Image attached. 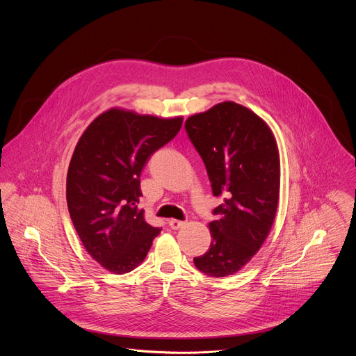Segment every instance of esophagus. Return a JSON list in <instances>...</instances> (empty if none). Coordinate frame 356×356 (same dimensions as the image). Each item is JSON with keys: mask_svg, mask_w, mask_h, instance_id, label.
<instances>
[{"mask_svg": "<svg viewBox=\"0 0 356 356\" xmlns=\"http://www.w3.org/2000/svg\"><path fill=\"white\" fill-rule=\"evenodd\" d=\"M184 224H186V221H180V220H170L169 221V227L172 229H179V228L184 227Z\"/></svg>", "mask_w": 356, "mask_h": 356, "instance_id": "obj_1", "label": "esophagus"}]
</instances>
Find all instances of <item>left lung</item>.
<instances>
[{"label":"left lung","mask_w":356,"mask_h":356,"mask_svg":"<svg viewBox=\"0 0 356 356\" xmlns=\"http://www.w3.org/2000/svg\"><path fill=\"white\" fill-rule=\"evenodd\" d=\"M186 131L206 165L213 194L224 202L209 224L211 245L194 265L213 277L239 272L264 245L279 204L280 158L269 125L224 101L187 118Z\"/></svg>","instance_id":"left-lung-1"}]
</instances>
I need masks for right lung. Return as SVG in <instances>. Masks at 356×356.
Returning <instances> with one entry per match:
<instances>
[{
    "label": "right lung",
    "mask_w": 356,
    "mask_h": 356,
    "mask_svg": "<svg viewBox=\"0 0 356 356\" xmlns=\"http://www.w3.org/2000/svg\"><path fill=\"white\" fill-rule=\"evenodd\" d=\"M181 124L183 117L110 108L86 128L74 147L66 180L70 218L88 255L111 273L138 268L161 234L138 209L139 177L149 156L170 142Z\"/></svg>",
    "instance_id": "right-lung-1"
}]
</instances>
